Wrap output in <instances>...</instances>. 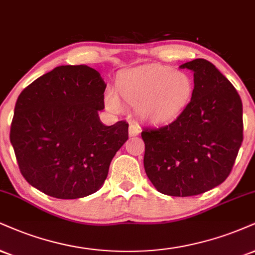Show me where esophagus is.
I'll use <instances>...</instances> for the list:
<instances>
[{"label": "esophagus", "instance_id": "obj_1", "mask_svg": "<svg viewBox=\"0 0 255 255\" xmlns=\"http://www.w3.org/2000/svg\"><path fill=\"white\" fill-rule=\"evenodd\" d=\"M128 131H129V136H136L140 134V127L135 124H130Z\"/></svg>", "mask_w": 255, "mask_h": 255}]
</instances>
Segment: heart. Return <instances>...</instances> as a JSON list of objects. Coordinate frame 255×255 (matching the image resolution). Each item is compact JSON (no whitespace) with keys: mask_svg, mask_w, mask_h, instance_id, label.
Returning a JSON list of instances; mask_svg holds the SVG:
<instances>
[{"mask_svg":"<svg viewBox=\"0 0 255 255\" xmlns=\"http://www.w3.org/2000/svg\"><path fill=\"white\" fill-rule=\"evenodd\" d=\"M115 91H109L106 103L120 110V98L139 107V115L153 125H168L182 116L191 103L195 84L186 72L171 66L151 65L120 73Z\"/></svg>","mask_w":255,"mask_h":255,"instance_id":"obj_1","label":"heart"}]
</instances>
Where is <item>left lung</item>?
Returning <instances> with one entry per match:
<instances>
[{
    "label": "left lung",
    "mask_w": 255,
    "mask_h": 255,
    "mask_svg": "<svg viewBox=\"0 0 255 255\" xmlns=\"http://www.w3.org/2000/svg\"><path fill=\"white\" fill-rule=\"evenodd\" d=\"M194 72L195 93L176 121L143 129V166L159 192L177 197L203 194L227 179L244 140L242 102L210 61L180 65Z\"/></svg>",
    "instance_id": "8db88e82"
}]
</instances>
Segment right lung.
<instances>
[{"mask_svg":"<svg viewBox=\"0 0 255 255\" xmlns=\"http://www.w3.org/2000/svg\"><path fill=\"white\" fill-rule=\"evenodd\" d=\"M107 84L87 65H63L35 79L17 98L10 142L24 179L60 199L96 192L128 124L101 122Z\"/></svg>","mask_w":255,"mask_h":255,"instance_id":"obj_1","label":"right lung"}]
</instances>
